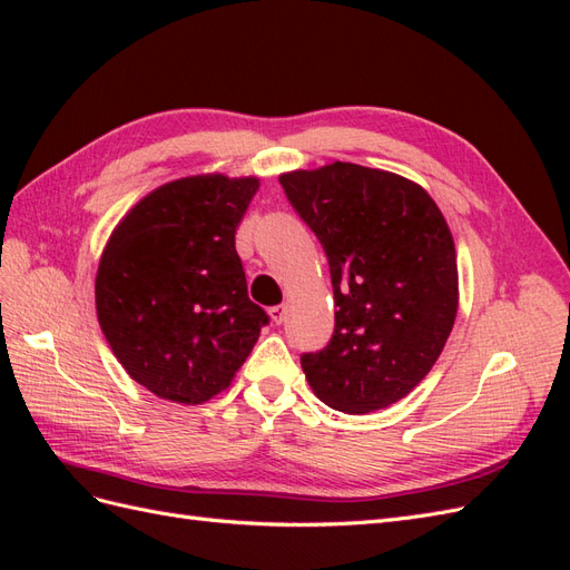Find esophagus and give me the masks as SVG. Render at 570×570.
I'll return each mask as SVG.
<instances>
[{
	"label": "esophagus",
	"mask_w": 570,
	"mask_h": 570,
	"mask_svg": "<svg viewBox=\"0 0 570 570\" xmlns=\"http://www.w3.org/2000/svg\"><path fill=\"white\" fill-rule=\"evenodd\" d=\"M268 314H271V321H273L275 325H281V323L285 321V316H287V308H285V306H273Z\"/></svg>",
	"instance_id": "1"
}]
</instances>
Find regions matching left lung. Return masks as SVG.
<instances>
[{"mask_svg": "<svg viewBox=\"0 0 570 570\" xmlns=\"http://www.w3.org/2000/svg\"><path fill=\"white\" fill-rule=\"evenodd\" d=\"M281 185L321 239L337 306L327 347L302 356L308 385L354 416L404 400L459 308L454 237L438 204L419 183L347 161L289 170Z\"/></svg>", "mask_w": 570, "mask_h": 570, "instance_id": "left-lung-1", "label": "left lung"}]
</instances>
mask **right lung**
Listing matches in <instances>:
<instances>
[{"label":"right lung","instance_id":"right-lung-1","mask_svg":"<svg viewBox=\"0 0 570 570\" xmlns=\"http://www.w3.org/2000/svg\"><path fill=\"white\" fill-rule=\"evenodd\" d=\"M258 178L202 174L151 189L101 252L97 321L135 383L176 404L228 390L268 316L247 295L235 230Z\"/></svg>","mask_w":570,"mask_h":570}]
</instances>
